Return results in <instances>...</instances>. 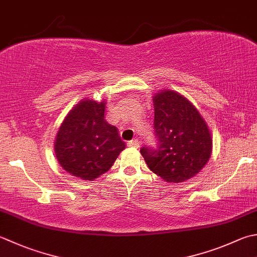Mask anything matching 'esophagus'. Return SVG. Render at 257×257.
Instances as JSON below:
<instances>
[{
	"instance_id": "obj_1",
	"label": "esophagus",
	"mask_w": 257,
	"mask_h": 257,
	"mask_svg": "<svg viewBox=\"0 0 257 257\" xmlns=\"http://www.w3.org/2000/svg\"><path fill=\"white\" fill-rule=\"evenodd\" d=\"M128 146H129V147H133V148H138L139 147V140L138 139L132 140V142L128 143Z\"/></svg>"
}]
</instances>
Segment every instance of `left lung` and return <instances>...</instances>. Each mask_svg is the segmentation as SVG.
<instances>
[{"label":"left lung","instance_id":"8db88e82","mask_svg":"<svg viewBox=\"0 0 257 257\" xmlns=\"http://www.w3.org/2000/svg\"><path fill=\"white\" fill-rule=\"evenodd\" d=\"M153 101L158 148L143 147L140 154L149 169L165 182H186L208 163L212 134L197 108L179 92L160 90Z\"/></svg>","mask_w":257,"mask_h":257}]
</instances>
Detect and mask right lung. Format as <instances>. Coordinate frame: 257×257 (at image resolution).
<instances>
[{
    "mask_svg": "<svg viewBox=\"0 0 257 257\" xmlns=\"http://www.w3.org/2000/svg\"><path fill=\"white\" fill-rule=\"evenodd\" d=\"M105 99L84 98L70 110L58 130L54 153L59 165L83 180L107 173L125 148L119 130L104 118Z\"/></svg>",
    "mask_w": 257,
    "mask_h": 257,
    "instance_id": "right-lung-1",
    "label": "right lung"
}]
</instances>
